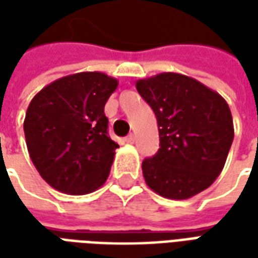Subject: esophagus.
<instances>
[{
  "label": "esophagus",
  "mask_w": 258,
  "mask_h": 258,
  "mask_svg": "<svg viewBox=\"0 0 258 258\" xmlns=\"http://www.w3.org/2000/svg\"><path fill=\"white\" fill-rule=\"evenodd\" d=\"M125 142H127V144H134L135 142V137H134V134H130V135H127V137H125Z\"/></svg>",
  "instance_id": "esophagus-1"
}]
</instances>
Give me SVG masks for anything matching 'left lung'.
<instances>
[{
  "label": "left lung",
  "mask_w": 258,
  "mask_h": 258,
  "mask_svg": "<svg viewBox=\"0 0 258 258\" xmlns=\"http://www.w3.org/2000/svg\"><path fill=\"white\" fill-rule=\"evenodd\" d=\"M156 114L160 148L142 162L146 185L163 198L189 199L224 168L233 141L227 101L198 80L159 73L135 83Z\"/></svg>",
  "instance_id": "1"
}]
</instances>
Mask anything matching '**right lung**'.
Returning a JSON list of instances; mask_svg holds the SVG:
<instances>
[{
  "label": "right lung",
  "mask_w": 258,
  "mask_h": 258,
  "mask_svg": "<svg viewBox=\"0 0 258 258\" xmlns=\"http://www.w3.org/2000/svg\"><path fill=\"white\" fill-rule=\"evenodd\" d=\"M118 81L101 72L64 76L45 85L26 112V145L53 189L87 195L109 177L118 145L107 137L105 103Z\"/></svg>",
  "instance_id": "1"
}]
</instances>
